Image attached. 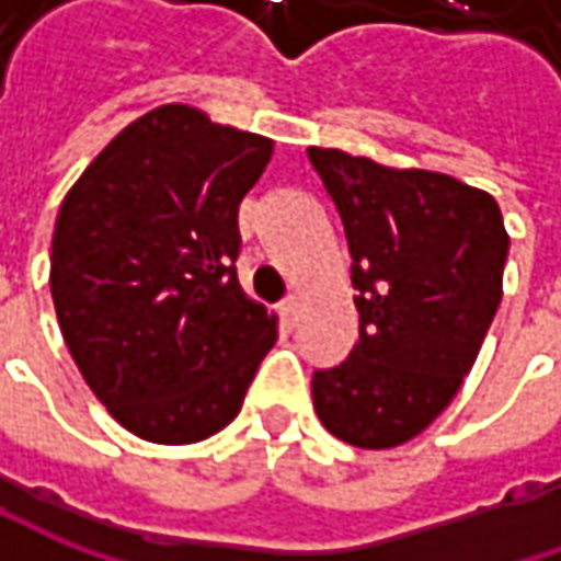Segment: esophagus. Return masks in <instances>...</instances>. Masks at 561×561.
<instances>
[{"mask_svg":"<svg viewBox=\"0 0 561 561\" xmlns=\"http://www.w3.org/2000/svg\"><path fill=\"white\" fill-rule=\"evenodd\" d=\"M280 318H284V324H296V318H299V299L296 296H287L284 302H280Z\"/></svg>","mask_w":561,"mask_h":561,"instance_id":"esophagus-1","label":"esophagus"}]
</instances>
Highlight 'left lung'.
<instances>
[{"mask_svg": "<svg viewBox=\"0 0 561 561\" xmlns=\"http://www.w3.org/2000/svg\"><path fill=\"white\" fill-rule=\"evenodd\" d=\"M309 159L343 218L358 290L356 346L314 371V412L336 440L393 449L453 402L481 353L503 299V211L440 171L321 146Z\"/></svg>", "mask_w": 561, "mask_h": 561, "instance_id": "obj_1", "label": "left lung"}]
</instances>
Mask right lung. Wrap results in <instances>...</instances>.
I'll return each mask as SVG.
<instances>
[{
    "instance_id": "1",
    "label": "right lung",
    "mask_w": 561,
    "mask_h": 561,
    "mask_svg": "<svg viewBox=\"0 0 561 561\" xmlns=\"http://www.w3.org/2000/svg\"><path fill=\"white\" fill-rule=\"evenodd\" d=\"M274 140L186 102L130 121L58 208V328L87 387L140 440L184 446L240 415L277 314L237 280V211Z\"/></svg>"
}]
</instances>
